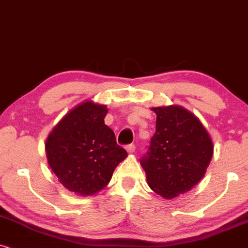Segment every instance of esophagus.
Returning <instances> with one entry per match:
<instances>
[{
    "instance_id": "34e87169",
    "label": "esophagus",
    "mask_w": 248,
    "mask_h": 248,
    "mask_svg": "<svg viewBox=\"0 0 248 248\" xmlns=\"http://www.w3.org/2000/svg\"><path fill=\"white\" fill-rule=\"evenodd\" d=\"M126 151H127V153H133L134 151H136V145H134V143H130V145H127L126 146Z\"/></svg>"
}]
</instances>
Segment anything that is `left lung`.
<instances>
[{"instance_id": "8db88e82", "label": "left lung", "mask_w": 248, "mask_h": 248, "mask_svg": "<svg viewBox=\"0 0 248 248\" xmlns=\"http://www.w3.org/2000/svg\"><path fill=\"white\" fill-rule=\"evenodd\" d=\"M156 131L140 164L155 193L172 199L202 178L213 142L201 122L179 106L156 107Z\"/></svg>"}]
</instances>
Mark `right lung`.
Listing matches in <instances>:
<instances>
[{
    "label": "right lung",
    "mask_w": 248,
    "mask_h": 248,
    "mask_svg": "<svg viewBox=\"0 0 248 248\" xmlns=\"http://www.w3.org/2000/svg\"><path fill=\"white\" fill-rule=\"evenodd\" d=\"M107 112L106 106L86 101L65 115L46 142L51 170L64 187L79 195L102 189L127 156L105 124Z\"/></svg>",
    "instance_id": "1"
}]
</instances>
